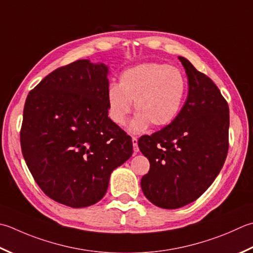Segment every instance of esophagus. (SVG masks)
I'll return each mask as SVG.
<instances>
[{
	"mask_svg": "<svg viewBox=\"0 0 253 253\" xmlns=\"http://www.w3.org/2000/svg\"><path fill=\"white\" fill-rule=\"evenodd\" d=\"M131 141H132V147H133V152L137 153L139 151V148H138V139L136 137H131Z\"/></svg>",
	"mask_w": 253,
	"mask_h": 253,
	"instance_id": "34e87169",
	"label": "esophagus"
}]
</instances>
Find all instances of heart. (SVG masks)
I'll list each match as a JSON object with an SVG mask.
<instances>
[{
  "label": "heart",
  "instance_id": "1",
  "mask_svg": "<svg viewBox=\"0 0 253 253\" xmlns=\"http://www.w3.org/2000/svg\"><path fill=\"white\" fill-rule=\"evenodd\" d=\"M187 91L183 73L166 63L146 62L126 69L118 84L107 90L108 116L118 126L125 124L133 102L136 115L128 124L133 133L168 126L182 108Z\"/></svg>",
  "mask_w": 253,
  "mask_h": 253
}]
</instances>
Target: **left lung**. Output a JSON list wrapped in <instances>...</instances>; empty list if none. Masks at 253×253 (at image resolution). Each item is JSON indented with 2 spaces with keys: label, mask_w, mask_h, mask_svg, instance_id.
I'll use <instances>...</instances> for the list:
<instances>
[{
  "label": "left lung",
  "mask_w": 253,
  "mask_h": 253,
  "mask_svg": "<svg viewBox=\"0 0 253 253\" xmlns=\"http://www.w3.org/2000/svg\"><path fill=\"white\" fill-rule=\"evenodd\" d=\"M189 93L170 125L138 140L150 162L143 194L153 205L175 210L196 201L214 182L228 152L229 107L219 88L184 57Z\"/></svg>",
  "instance_id": "left-lung-1"
}]
</instances>
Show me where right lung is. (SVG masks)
Segmentation results:
<instances>
[{
    "label": "right lung",
    "mask_w": 253,
    "mask_h": 253,
    "mask_svg": "<svg viewBox=\"0 0 253 253\" xmlns=\"http://www.w3.org/2000/svg\"><path fill=\"white\" fill-rule=\"evenodd\" d=\"M108 66L77 60L29 92L21 146L39 187L60 204L82 209L101 201L111 173L132 155L131 138L107 111Z\"/></svg>",
    "instance_id": "1"
}]
</instances>
